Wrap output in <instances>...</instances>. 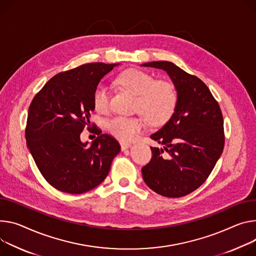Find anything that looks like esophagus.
<instances>
[{
  "mask_svg": "<svg viewBox=\"0 0 256 256\" xmlns=\"http://www.w3.org/2000/svg\"><path fill=\"white\" fill-rule=\"evenodd\" d=\"M120 147H122V151H124V150H126V149H128V148H130L132 147V144H130V143H120Z\"/></svg>",
  "mask_w": 256,
  "mask_h": 256,
  "instance_id": "obj_1",
  "label": "esophagus"
}]
</instances>
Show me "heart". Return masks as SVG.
<instances>
[{"label": "heart", "instance_id": "heart-1", "mask_svg": "<svg viewBox=\"0 0 256 256\" xmlns=\"http://www.w3.org/2000/svg\"><path fill=\"white\" fill-rule=\"evenodd\" d=\"M118 82L126 90L136 96V110L141 111L153 124L168 120L176 104V92L172 84L155 78L138 69H130L118 78ZM94 106L99 112H106L110 106V90L104 84H99L94 92ZM107 128L122 142H130L146 128L143 116H115Z\"/></svg>", "mask_w": 256, "mask_h": 256}]
</instances>
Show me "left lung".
Returning <instances> with one entry per match:
<instances>
[{
    "label": "left lung",
    "instance_id": "8db88e82",
    "mask_svg": "<svg viewBox=\"0 0 256 256\" xmlns=\"http://www.w3.org/2000/svg\"><path fill=\"white\" fill-rule=\"evenodd\" d=\"M141 66L166 72L176 90L172 118L150 136L161 147H151L152 158L142 168L143 178L159 195L182 197L206 180L222 153V114L207 86L172 62L153 61Z\"/></svg>",
    "mask_w": 256,
    "mask_h": 256
}]
</instances>
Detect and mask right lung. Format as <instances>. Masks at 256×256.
I'll return each mask as SVG.
<instances>
[{"label": "right lung", "mask_w": 256, "mask_h": 256, "mask_svg": "<svg viewBox=\"0 0 256 256\" xmlns=\"http://www.w3.org/2000/svg\"><path fill=\"white\" fill-rule=\"evenodd\" d=\"M118 65L88 63L60 72L30 103L26 128L28 148L44 180L61 192L82 194L97 187L120 151L118 142L98 128V136L90 145L80 141L95 110V88Z\"/></svg>", "instance_id": "right-lung-1"}]
</instances>
